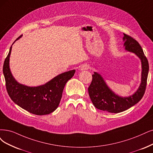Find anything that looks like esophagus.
Returning a JSON list of instances; mask_svg holds the SVG:
<instances>
[{
  "label": "esophagus",
  "instance_id": "34e87169",
  "mask_svg": "<svg viewBox=\"0 0 153 153\" xmlns=\"http://www.w3.org/2000/svg\"><path fill=\"white\" fill-rule=\"evenodd\" d=\"M88 69H89V66L87 64H84V65H82L81 67V69L82 71L83 70H88Z\"/></svg>",
  "mask_w": 153,
  "mask_h": 153
}]
</instances>
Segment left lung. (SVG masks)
<instances>
[{
    "label": "left lung",
    "instance_id": "left-lung-1",
    "mask_svg": "<svg viewBox=\"0 0 153 153\" xmlns=\"http://www.w3.org/2000/svg\"><path fill=\"white\" fill-rule=\"evenodd\" d=\"M123 39L125 41L124 46L126 49L129 52L135 53L142 62V79L137 91L129 97H118L108 88L103 78L97 72L92 75V81L88 88L89 97L96 108L115 114L130 108L142 99L145 93L149 72L148 60L140 44L130 35L126 33H123Z\"/></svg>",
    "mask_w": 153,
    "mask_h": 153
}]
</instances>
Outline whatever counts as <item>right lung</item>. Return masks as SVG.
Segmentation results:
<instances>
[{"label": "right lung", "mask_w": 153, "mask_h": 153, "mask_svg": "<svg viewBox=\"0 0 153 153\" xmlns=\"http://www.w3.org/2000/svg\"><path fill=\"white\" fill-rule=\"evenodd\" d=\"M11 49L12 46L3 65L5 87L10 99L22 108L33 114L43 115L54 111L59 105L66 82L74 76L76 71L62 73L43 86L28 87L22 85L14 79L10 71Z\"/></svg>", "instance_id": "right-lung-1"}]
</instances>
